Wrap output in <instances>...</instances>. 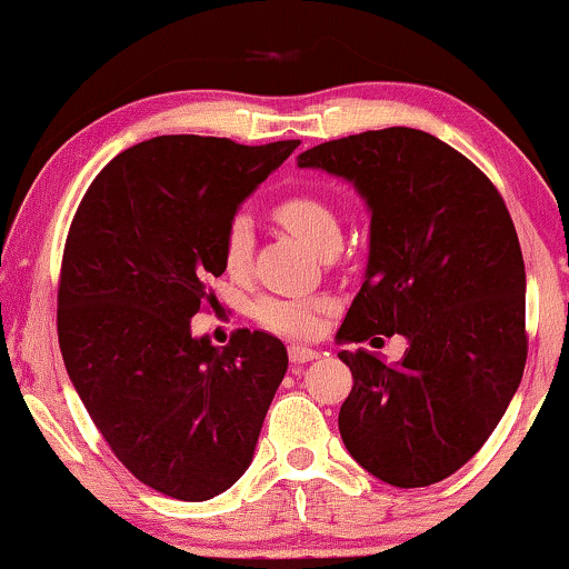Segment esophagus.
<instances>
[{"label": "esophagus", "instance_id": "1", "mask_svg": "<svg viewBox=\"0 0 569 569\" xmlns=\"http://www.w3.org/2000/svg\"><path fill=\"white\" fill-rule=\"evenodd\" d=\"M319 359V350L306 348V346H290V361L292 363H306Z\"/></svg>", "mask_w": 569, "mask_h": 569}]
</instances>
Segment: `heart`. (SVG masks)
I'll list each match as a JSON object with an SVG mask.
<instances>
[{
	"instance_id": "1",
	"label": "heart",
	"mask_w": 569,
	"mask_h": 569,
	"mask_svg": "<svg viewBox=\"0 0 569 569\" xmlns=\"http://www.w3.org/2000/svg\"><path fill=\"white\" fill-rule=\"evenodd\" d=\"M277 219L284 223L298 240H303L308 248L321 252L338 250L342 240L340 219L332 206L313 194H296L277 206ZM252 252V229L244 216H237L227 227L221 242V258L229 273H242L250 263ZM327 308V300L321 298H263L256 306V319L263 327L273 329L279 335L290 338H308L317 332L319 311Z\"/></svg>"
}]
</instances>
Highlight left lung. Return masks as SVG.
I'll return each mask as SVG.
<instances>
[{
  "label": "left lung",
  "mask_w": 569,
  "mask_h": 569,
  "mask_svg": "<svg viewBox=\"0 0 569 569\" xmlns=\"http://www.w3.org/2000/svg\"><path fill=\"white\" fill-rule=\"evenodd\" d=\"M300 168L346 179L369 210V258L338 342L403 335L388 363L340 350L353 390L338 425L367 472L425 488L465 467L520 388L525 263L501 194L478 166L406 126L311 147Z\"/></svg>",
  "instance_id": "left-lung-1"
}]
</instances>
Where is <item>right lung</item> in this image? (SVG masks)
I'll list each match as a JSON object with an SVG mask.
<instances>
[{
	"label": "right lung",
	"mask_w": 569,
	"mask_h": 569,
	"mask_svg": "<svg viewBox=\"0 0 569 569\" xmlns=\"http://www.w3.org/2000/svg\"><path fill=\"white\" fill-rule=\"evenodd\" d=\"M300 142L171 134L97 173L70 223L58 292L62 361L123 467L179 501H208L250 467L287 348L240 329L194 338L221 242L256 187Z\"/></svg>",
	"instance_id": "add662e5"
}]
</instances>
